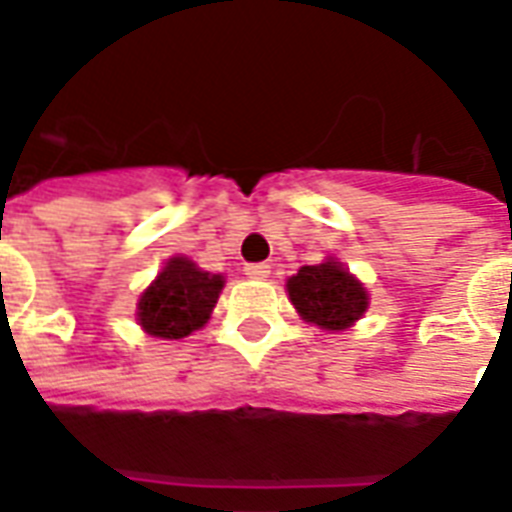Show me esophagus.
<instances>
[{
    "instance_id": "obj_1",
    "label": "esophagus",
    "mask_w": 512,
    "mask_h": 512,
    "mask_svg": "<svg viewBox=\"0 0 512 512\" xmlns=\"http://www.w3.org/2000/svg\"><path fill=\"white\" fill-rule=\"evenodd\" d=\"M244 271L249 279H266L268 274H271V266H268V263H249Z\"/></svg>"
}]
</instances>
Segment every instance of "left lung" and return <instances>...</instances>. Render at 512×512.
<instances>
[{"mask_svg": "<svg viewBox=\"0 0 512 512\" xmlns=\"http://www.w3.org/2000/svg\"><path fill=\"white\" fill-rule=\"evenodd\" d=\"M288 296L304 321L329 332L348 329L367 310V290L362 282H356L334 260L299 268V274L288 279Z\"/></svg>", "mask_w": 512, "mask_h": 512, "instance_id": "obj_1", "label": "left lung"}]
</instances>
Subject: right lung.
<instances>
[{"mask_svg":"<svg viewBox=\"0 0 512 512\" xmlns=\"http://www.w3.org/2000/svg\"><path fill=\"white\" fill-rule=\"evenodd\" d=\"M222 288L224 279L219 274L200 271L186 257H172L142 293L136 318L147 334L180 340L208 323Z\"/></svg>","mask_w":512,"mask_h":512,"instance_id":"obj_1","label":"right lung"}]
</instances>
